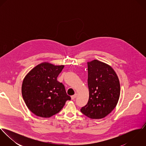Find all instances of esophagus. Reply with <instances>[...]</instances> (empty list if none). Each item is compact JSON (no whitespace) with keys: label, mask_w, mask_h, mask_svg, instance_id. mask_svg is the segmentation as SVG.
<instances>
[{"label":"esophagus","mask_w":146,"mask_h":146,"mask_svg":"<svg viewBox=\"0 0 146 146\" xmlns=\"http://www.w3.org/2000/svg\"><path fill=\"white\" fill-rule=\"evenodd\" d=\"M76 96H77V94L75 93L74 95H73V96H71V99H72V100H75V99L76 98Z\"/></svg>","instance_id":"obj_1"}]
</instances>
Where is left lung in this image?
Instances as JSON below:
<instances>
[{
    "label": "left lung",
    "instance_id": "left-lung-1",
    "mask_svg": "<svg viewBox=\"0 0 146 146\" xmlns=\"http://www.w3.org/2000/svg\"><path fill=\"white\" fill-rule=\"evenodd\" d=\"M89 100L80 111L93 119H102L111 112L120 94L119 78L109 65L94 60L88 62Z\"/></svg>",
    "mask_w": 146,
    "mask_h": 146
}]
</instances>
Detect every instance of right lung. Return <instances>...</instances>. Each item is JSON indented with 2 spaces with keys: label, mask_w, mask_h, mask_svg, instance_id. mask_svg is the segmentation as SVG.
I'll return each instance as SVG.
<instances>
[{
  "label": "right lung",
  "mask_w": 146,
  "mask_h": 146,
  "mask_svg": "<svg viewBox=\"0 0 146 146\" xmlns=\"http://www.w3.org/2000/svg\"><path fill=\"white\" fill-rule=\"evenodd\" d=\"M63 65L42 63L33 68L25 77L22 94L28 108L37 116L50 117L62 109L70 100L64 86L57 78Z\"/></svg>",
  "instance_id": "right-lung-1"
}]
</instances>
